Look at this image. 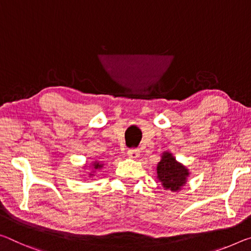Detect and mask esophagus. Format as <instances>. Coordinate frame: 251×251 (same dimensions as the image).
<instances>
[{
	"instance_id": "esophagus-1",
	"label": "esophagus",
	"mask_w": 251,
	"mask_h": 251,
	"mask_svg": "<svg viewBox=\"0 0 251 251\" xmlns=\"http://www.w3.org/2000/svg\"><path fill=\"white\" fill-rule=\"evenodd\" d=\"M127 155H128V157L132 158V160H136V158L140 156V150L130 149V150H128V152H127Z\"/></svg>"
}]
</instances>
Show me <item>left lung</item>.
<instances>
[{
  "mask_svg": "<svg viewBox=\"0 0 251 251\" xmlns=\"http://www.w3.org/2000/svg\"><path fill=\"white\" fill-rule=\"evenodd\" d=\"M189 170L176 161L172 154L163 153L162 160L157 164V177L164 189L173 192L180 190L186 183Z\"/></svg>",
  "mask_w": 251,
  "mask_h": 251,
  "instance_id": "8db88e82",
  "label": "left lung"
}]
</instances>
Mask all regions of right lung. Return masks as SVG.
<instances>
[{
  "instance_id": "right-lung-1",
  "label": "right lung",
  "mask_w": 251,
  "mask_h": 251,
  "mask_svg": "<svg viewBox=\"0 0 251 251\" xmlns=\"http://www.w3.org/2000/svg\"><path fill=\"white\" fill-rule=\"evenodd\" d=\"M102 165H104V164H101V163H99V162H95V163H93V168H94V170H99V169H101V168H102ZM90 176H94V174H90Z\"/></svg>"
}]
</instances>
